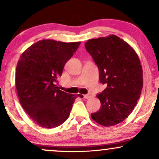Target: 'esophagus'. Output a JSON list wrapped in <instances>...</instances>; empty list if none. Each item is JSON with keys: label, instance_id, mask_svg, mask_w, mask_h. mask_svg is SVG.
Segmentation results:
<instances>
[{"label": "esophagus", "instance_id": "34e87169", "mask_svg": "<svg viewBox=\"0 0 159 159\" xmlns=\"http://www.w3.org/2000/svg\"><path fill=\"white\" fill-rule=\"evenodd\" d=\"M91 97H92V95H91V94H87V95H84V98H86V99L90 98Z\"/></svg>", "mask_w": 159, "mask_h": 159}]
</instances>
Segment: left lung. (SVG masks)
<instances>
[{
  "label": "left lung",
  "instance_id": "1",
  "mask_svg": "<svg viewBox=\"0 0 159 159\" xmlns=\"http://www.w3.org/2000/svg\"><path fill=\"white\" fill-rule=\"evenodd\" d=\"M86 49L99 70L101 83L107 87L96 95L98 112L91 113L95 122L111 127L121 123L133 112L143 87V70L134 49L114 35L90 39Z\"/></svg>",
  "mask_w": 159,
  "mask_h": 159
}]
</instances>
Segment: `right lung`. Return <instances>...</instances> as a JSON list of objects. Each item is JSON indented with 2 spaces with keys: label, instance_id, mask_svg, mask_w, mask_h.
I'll list each match as a JSON object with an SVG mask.
<instances>
[{
  "label": "right lung",
  "instance_id": "1",
  "mask_svg": "<svg viewBox=\"0 0 159 159\" xmlns=\"http://www.w3.org/2000/svg\"><path fill=\"white\" fill-rule=\"evenodd\" d=\"M81 42L41 40L20 55L15 72V86L19 101L32 120L43 128L62 124L70 116L75 98L58 89V79L66 61Z\"/></svg>",
  "mask_w": 159,
  "mask_h": 159
}]
</instances>
